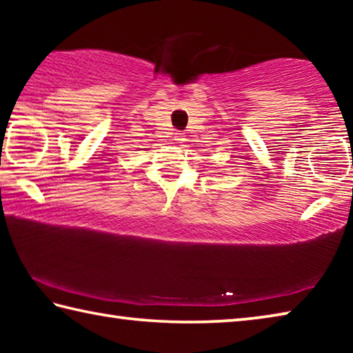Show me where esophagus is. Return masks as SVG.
Masks as SVG:
<instances>
[{
	"label": "esophagus",
	"instance_id": "obj_1",
	"mask_svg": "<svg viewBox=\"0 0 353 353\" xmlns=\"http://www.w3.org/2000/svg\"><path fill=\"white\" fill-rule=\"evenodd\" d=\"M183 137H185V135H183V132H181V130H179V132H176V134H174V140H176L177 143H182V141L185 140Z\"/></svg>",
	"mask_w": 353,
	"mask_h": 353
}]
</instances>
